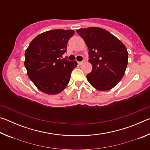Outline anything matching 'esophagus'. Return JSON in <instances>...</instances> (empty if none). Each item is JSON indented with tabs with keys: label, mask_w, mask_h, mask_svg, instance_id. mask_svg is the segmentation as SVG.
I'll return each mask as SVG.
<instances>
[{
	"label": "esophagus",
	"mask_w": 150,
	"mask_h": 150,
	"mask_svg": "<svg viewBox=\"0 0 150 150\" xmlns=\"http://www.w3.org/2000/svg\"><path fill=\"white\" fill-rule=\"evenodd\" d=\"M85 63V60L84 61H83V62H78V64L79 65H82V64H83V63Z\"/></svg>",
	"instance_id": "1"
}]
</instances>
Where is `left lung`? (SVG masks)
Returning a JSON list of instances; mask_svg holds the SVG:
<instances>
[{"label":"left lung","instance_id":"left-lung-1","mask_svg":"<svg viewBox=\"0 0 150 150\" xmlns=\"http://www.w3.org/2000/svg\"><path fill=\"white\" fill-rule=\"evenodd\" d=\"M88 49L93 69L87 75L88 83L98 91H108L122 79L128 65L125 45L107 30L90 27L77 30Z\"/></svg>","mask_w":150,"mask_h":150}]
</instances>
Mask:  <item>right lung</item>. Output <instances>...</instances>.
I'll list each match as a JSON object with an SVG mask.
<instances>
[{"label": "right lung", "instance_id": "1", "mask_svg": "<svg viewBox=\"0 0 150 150\" xmlns=\"http://www.w3.org/2000/svg\"><path fill=\"white\" fill-rule=\"evenodd\" d=\"M73 30H53L38 35L25 51L24 65L30 79L40 91L48 95L62 92L69 82L76 61L61 59Z\"/></svg>", "mask_w": 150, "mask_h": 150}]
</instances>
